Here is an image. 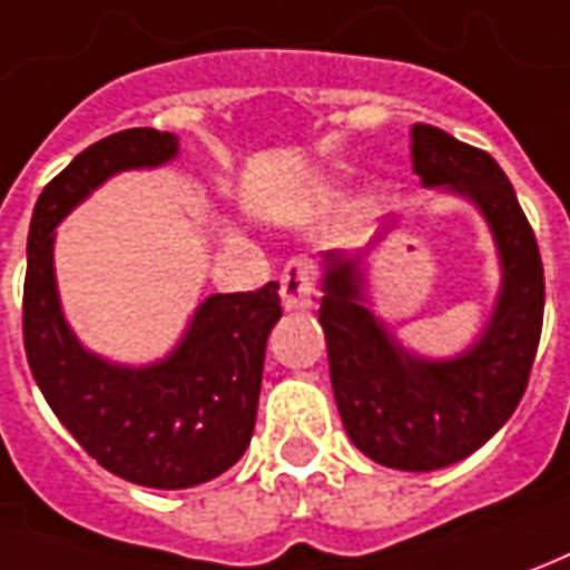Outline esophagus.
Wrapping results in <instances>:
<instances>
[{
    "label": "esophagus",
    "instance_id": "34e87169",
    "mask_svg": "<svg viewBox=\"0 0 570 570\" xmlns=\"http://www.w3.org/2000/svg\"><path fill=\"white\" fill-rule=\"evenodd\" d=\"M316 276H320V263L307 254L285 263V269H282V304H285V309L313 307Z\"/></svg>",
    "mask_w": 570,
    "mask_h": 570
}]
</instances>
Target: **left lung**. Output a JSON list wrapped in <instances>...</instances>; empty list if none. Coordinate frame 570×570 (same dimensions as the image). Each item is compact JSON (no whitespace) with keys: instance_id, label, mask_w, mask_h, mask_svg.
I'll list each match as a JSON object with an SVG mask.
<instances>
[{"instance_id":"1","label":"left lung","mask_w":570,"mask_h":570,"mask_svg":"<svg viewBox=\"0 0 570 570\" xmlns=\"http://www.w3.org/2000/svg\"><path fill=\"white\" fill-rule=\"evenodd\" d=\"M412 170L425 186L469 195L500 245L502 294L484 337L446 363L403 353L363 307V254L325 257L320 323L337 412L368 459L434 472L472 456L524 397L543 328V261L515 188L488 151L428 124L412 127Z\"/></svg>"}]
</instances>
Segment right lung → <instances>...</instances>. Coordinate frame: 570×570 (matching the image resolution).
<instances>
[{
    "mask_svg": "<svg viewBox=\"0 0 570 570\" xmlns=\"http://www.w3.org/2000/svg\"><path fill=\"white\" fill-rule=\"evenodd\" d=\"M173 155L176 136L151 127L120 129L80 151L39 195L23 276V351L46 403L101 469L158 490L204 484L247 450L266 337L282 316L278 285L207 297L158 366H111L82 351L61 316L52 229L111 173Z\"/></svg>",
    "mask_w": 570,
    "mask_h": 570,
    "instance_id": "add662e5",
    "label": "right lung"
}]
</instances>
